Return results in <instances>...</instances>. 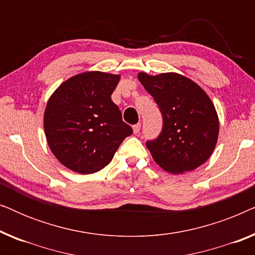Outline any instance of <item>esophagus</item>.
Listing matches in <instances>:
<instances>
[{
    "instance_id": "34e87169",
    "label": "esophagus",
    "mask_w": 255,
    "mask_h": 255,
    "mask_svg": "<svg viewBox=\"0 0 255 255\" xmlns=\"http://www.w3.org/2000/svg\"><path fill=\"white\" fill-rule=\"evenodd\" d=\"M140 128H141V124L140 123H137L133 125V132L134 133H138L139 131H140Z\"/></svg>"
}]
</instances>
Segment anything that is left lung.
Instances as JSON below:
<instances>
[{"instance_id":"8db88e82","label":"left lung","mask_w":255,"mask_h":255,"mask_svg":"<svg viewBox=\"0 0 255 255\" xmlns=\"http://www.w3.org/2000/svg\"><path fill=\"white\" fill-rule=\"evenodd\" d=\"M138 79L162 116L160 134L146 141L154 161L173 174L200 167L210 158L218 138V117L211 100L200 86L176 73H139Z\"/></svg>"}]
</instances>
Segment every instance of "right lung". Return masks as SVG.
<instances>
[{
	"instance_id": "1",
	"label": "right lung",
	"mask_w": 255,
	"mask_h": 255,
	"mask_svg": "<svg viewBox=\"0 0 255 255\" xmlns=\"http://www.w3.org/2000/svg\"><path fill=\"white\" fill-rule=\"evenodd\" d=\"M120 75L88 72L65 81L48 100L44 128L51 151L73 172L104 168L133 133L111 100Z\"/></svg>"
}]
</instances>
